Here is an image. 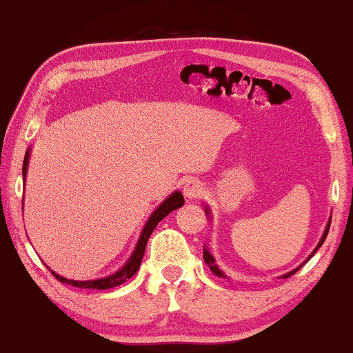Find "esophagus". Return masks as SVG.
I'll use <instances>...</instances> for the list:
<instances>
[{
	"label": "esophagus",
	"mask_w": 353,
	"mask_h": 353,
	"mask_svg": "<svg viewBox=\"0 0 353 353\" xmlns=\"http://www.w3.org/2000/svg\"><path fill=\"white\" fill-rule=\"evenodd\" d=\"M183 192H184V197L188 200H195L203 194V184L199 180H189L186 184H184Z\"/></svg>",
	"instance_id": "34e87169"
}]
</instances>
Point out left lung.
<instances>
[{
  "label": "left lung",
  "instance_id": "left-lung-1",
  "mask_svg": "<svg viewBox=\"0 0 353 353\" xmlns=\"http://www.w3.org/2000/svg\"><path fill=\"white\" fill-rule=\"evenodd\" d=\"M205 214H207V218H210L211 219V211H210V207H208V205H205ZM330 224H332V218H330L328 219V222H327V225H325V230H323V235H322V238H321V241H319L317 243V246L316 248H314V251L311 252V256H309L306 260H305V262H303L301 265H300V267H296L295 270H292V271H289V273H285V274H283V276H281V278H289V276H292V274H295L296 273V271L298 270H300L301 267H303V265H305L306 262H307V260L309 259H311L312 256H314V254H316L317 251H319V248H321L322 245H323V241H325V238H327V235H328V230H330ZM203 260H205V263H207L208 265V268L211 270V271H213V274H216V276H219V278H227V276L224 274V271H222L219 267H218V265H216V259L213 257V254H211L210 252V249L207 248V246H205L203 248Z\"/></svg>",
  "mask_w": 353,
  "mask_h": 353
}]
</instances>
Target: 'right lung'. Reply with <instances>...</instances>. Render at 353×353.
<instances>
[{
	"mask_svg": "<svg viewBox=\"0 0 353 353\" xmlns=\"http://www.w3.org/2000/svg\"><path fill=\"white\" fill-rule=\"evenodd\" d=\"M30 154H31V148L26 150L25 153V159H23V169H21V173H23V184L26 180V173H28V162H30ZM184 203L183 194L180 191H173L169 197H167L164 202L159 203V207L156 208L153 213L150 214L148 221L145 222L142 232H140V236L137 240V245H135L134 251L131 254V257L126 260V263L123 267L115 271V273L105 276V278H99V279H88V281H75V279H68L64 276H59L55 271H52V274L59 281V283L72 285V287H79V289H96V290H105V289H112V287H117L123 283H126L129 278L137 273V270L140 268V263H142L143 254H145V248L146 243H148V238L153 230L156 229V225L165 218L167 214H170L173 210L181 208Z\"/></svg>",
	"mask_w": 353,
	"mask_h": 353,
	"instance_id": "add662e5",
	"label": "right lung"
}]
</instances>
